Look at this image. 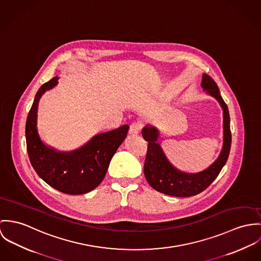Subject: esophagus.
I'll return each mask as SVG.
<instances>
[{"label": "esophagus", "instance_id": "34e87169", "mask_svg": "<svg viewBox=\"0 0 261 261\" xmlns=\"http://www.w3.org/2000/svg\"><path fill=\"white\" fill-rule=\"evenodd\" d=\"M141 128H142L141 123H139V122L132 123L131 126H130V128H129V134H130V135H133V136L138 135L139 132H140V130H141Z\"/></svg>", "mask_w": 261, "mask_h": 261}]
</instances>
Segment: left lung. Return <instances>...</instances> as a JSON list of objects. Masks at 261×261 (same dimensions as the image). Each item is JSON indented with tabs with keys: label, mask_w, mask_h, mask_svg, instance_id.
<instances>
[{
	"label": "left lung",
	"mask_w": 261,
	"mask_h": 261,
	"mask_svg": "<svg viewBox=\"0 0 261 261\" xmlns=\"http://www.w3.org/2000/svg\"><path fill=\"white\" fill-rule=\"evenodd\" d=\"M201 87L214 97L223 110V146L213 164L199 173H186L178 170L169 162L161 146L157 142L159 131L156 127L147 125L142 130V136L148 142L145 158L144 174L152 188L166 195L176 197H190L205 190L220 173L225 165L231 146L230 118L227 105L223 101L215 81L203 74Z\"/></svg>",
	"instance_id": "1"
}]
</instances>
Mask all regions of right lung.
<instances>
[{
    "label": "right lung",
    "mask_w": 261,
    "mask_h": 261,
    "mask_svg": "<svg viewBox=\"0 0 261 261\" xmlns=\"http://www.w3.org/2000/svg\"><path fill=\"white\" fill-rule=\"evenodd\" d=\"M58 77L38 90L26 122L30 161L37 174L60 192L79 195L95 189L104 179L110 161L127 137L128 125L95 135L79 149L62 152L45 144L38 133V104L42 95L58 84Z\"/></svg>",
    "instance_id": "right-lung-1"
}]
</instances>
